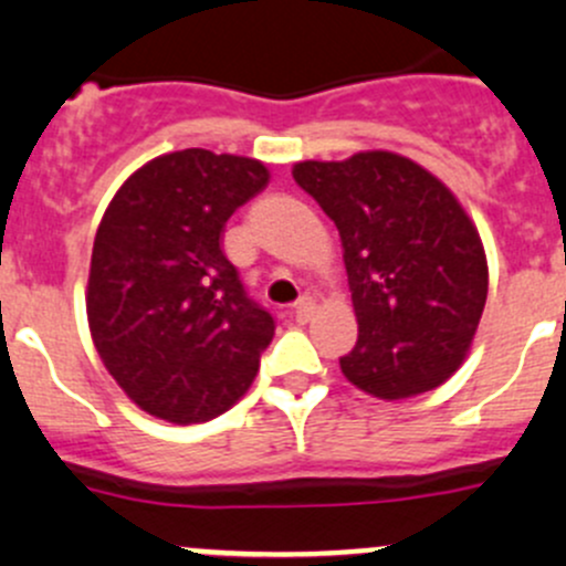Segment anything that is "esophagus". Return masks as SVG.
<instances>
[{
    "label": "esophagus",
    "mask_w": 566,
    "mask_h": 566,
    "mask_svg": "<svg viewBox=\"0 0 566 566\" xmlns=\"http://www.w3.org/2000/svg\"><path fill=\"white\" fill-rule=\"evenodd\" d=\"M312 312H315V298H312V295H304V298H298L293 304V317L298 319V323H306V319L312 317Z\"/></svg>",
    "instance_id": "34e87169"
}]
</instances>
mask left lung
Returning a JSON list of instances; mask_svg holds the SVG:
<instances>
[{
  "mask_svg": "<svg viewBox=\"0 0 566 566\" xmlns=\"http://www.w3.org/2000/svg\"><path fill=\"white\" fill-rule=\"evenodd\" d=\"M293 177L345 249L358 342L339 358L342 375L389 402L447 384L488 301V256L458 197L389 150L301 161Z\"/></svg>",
  "mask_w": 566,
  "mask_h": 566,
  "instance_id": "1",
  "label": "left lung"
}]
</instances>
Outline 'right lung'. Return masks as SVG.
<instances>
[{
  "mask_svg": "<svg viewBox=\"0 0 566 566\" xmlns=\"http://www.w3.org/2000/svg\"><path fill=\"white\" fill-rule=\"evenodd\" d=\"M271 180L230 153H167L108 202L93 243L87 319L95 350L145 413L197 424L249 391L273 317L221 249L230 216Z\"/></svg>",
  "mask_w": 566,
  "mask_h": 566,
  "instance_id": "add662e5",
  "label": "right lung"
}]
</instances>
